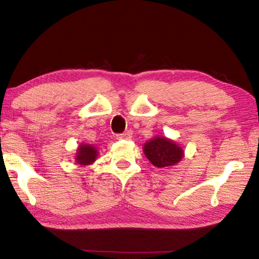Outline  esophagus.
Wrapping results in <instances>:
<instances>
[{"label": "esophagus", "instance_id": "34e87169", "mask_svg": "<svg viewBox=\"0 0 259 259\" xmlns=\"http://www.w3.org/2000/svg\"><path fill=\"white\" fill-rule=\"evenodd\" d=\"M130 138H131V135L129 133H123V134L116 135V139H119V140H128Z\"/></svg>", "mask_w": 259, "mask_h": 259}]
</instances>
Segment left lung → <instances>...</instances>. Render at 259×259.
<instances>
[{
    "label": "left lung",
    "instance_id": "left-lung-1",
    "mask_svg": "<svg viewBox=\"0 0 259 259\" xmlns=\"http://www.w3.org/2000/svg\"><path fill=\"white\" fill-rule=\"evenodd\" d=\"M144 153L153 165L156 168L172 166L182 161L184 151L171 139L165 137H155L144 145Z\"/></svg>",
    "mask_w": 259,
    "mask_h": 259
}]
</instances>
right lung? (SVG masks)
Returning a JSON list of instances; mask_svg holds the SVG:
<instances>
[{"label": "right lung", "mask_w": 259, "mask_h": 259, "mask_svg": "<svg viewBox=\"0 0 259 259\" xmlns=\"http://www.w3.org/2000/svg\"><path fill=\"white\" fill-rule=\"evenodd\" d=\"M98 156V152L96 147L93 145H88V144H82L78 146L76 151V163L81 165H88L94 163Z\"/></svg>", "instance_id": "obj_1"}]
</instances>
